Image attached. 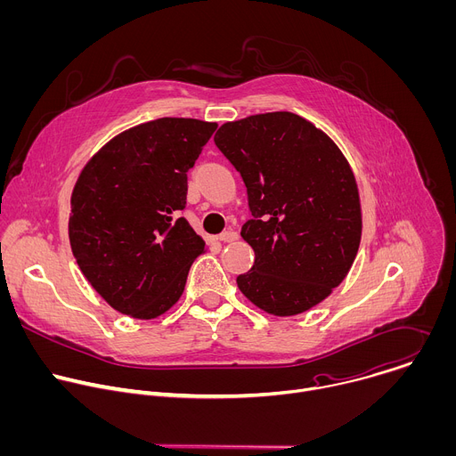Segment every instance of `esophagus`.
<instances>
[{"mask_svg": "<svg viewBox=\"0 0 456 456\" xmlns=\"http://www.w3.org/2000/svg\"><path fill=\"white\" fill-rule=\"evenodd\" d=\"M238 238V234L234 232V231H225V232H222L220 236H218V240L220 241H224V243H229V241H234Z\"/></svg>", "mask_w": 456, "mask_h": 456, "instance_id": "1", "label": "esophagus"}]
</instances>
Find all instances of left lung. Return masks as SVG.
Here are the masks:
<instances>
[{
    "label": "left lung",
    "mask_w": 456,
    "mask_h": 456,
    "mask_svg": "<svg viewBox=\"0 0 456 456\" xmlns=\"http://www.w3.org/2000/svg\"><path fill=\"white\" fill-rule=\"evenodd\" d=\"M215 144L241 175L252 215L241 238L256 257L238 289L273 315L310 310L346 278L359 250L361 200L348 160L290 111L225 122Z\"/></svg>",
    "instance_id": "1"
}]
</instances>
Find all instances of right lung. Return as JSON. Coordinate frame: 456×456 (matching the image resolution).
<instances>
[{
  "mask_svg": "<svg viewBox=\"0 0 456 456\" xmlns=\"http://www.w3.org/2000/svg\"><path fill=\"white\" fill-rule=\"evenodd\" d=\"M216 122L162 117L129 127L83 167L69 236L77 265L117 312L155 319L182 296L206 241L178 216L187 171Z\"/></svg>",
  "mask_w": 456,
  "mask_h": 456,
  "instance_id": "obj_1",
  "label": "right lung"
}]
</instances>
